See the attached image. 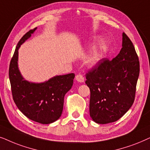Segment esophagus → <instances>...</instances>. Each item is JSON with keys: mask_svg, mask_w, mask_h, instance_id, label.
Listing matches in <instances>:
<instances>
[{"mask_svg": "<svg viewBox=\"0 0 150 150\" xmlns=\"http://www.w3.org/2000/svg\"><path fill=\"white\" fill-rule=\"evenodd\" d=\"M75 79H76V80L77 81H79V82H83V81H84V78H83V75H81V74H78V75H77L76 76H75Z\"/></svg>", "mask_w": 150, "mask_h": 150, "instance_id": "34e87169", "label": "esophagus"}]
</instances>
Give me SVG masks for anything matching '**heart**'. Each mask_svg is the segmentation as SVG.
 <instances>
[{
	"label": "heart",
	"instance_id": "b5f03b06",
	"mask_svg": "<svg viewBox=\"0 0 150 150\" xmlns=\"http://www.w3.org/2000/svg\"><path fill=\"white\" fill-rule=\"evenodd\" d=\"M97 59H98V54H97V52H94L93 53H92V54L88 57V62L90 64L94 63Z\"/></svg>",
	"mask_w": 150,
	"mask_h": 150
}]
</instances>
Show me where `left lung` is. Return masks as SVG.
Segmentation results:
<instances>
[{
	"label": "left lung",
	"mask_w": 150,
	"mask_h": 150,
	"mask_svg": "<svg viewBox=\"0 0 150 150\" xmlns=\"http://www.w3.org/2000/svg\"><path fill=\"white\" fill-rule=\"evenodd\" d=\"M122 47L115 58L101 59L86 74V83L91 91L90 115L99 124L119 120L134 101L140 64L124 32Z\"/></svg>",
	"instance_id": "8db88e82"
}]
</instances>
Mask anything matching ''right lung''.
Wrapping results in <instances>:
<instances>
[{
    "label": "right lung",
    "instance_id": "1",
    "mask_svg": "<svg viewBox=\"0 0 150 150\" xmlns=\"http://www.w3.org/2000/svg\"><path fill=\"white\" fill-rule=\"evenodd\" d=\"M35 29L29 30L18 43L10 62L9 77L13 99L18 108L31 120L49 124L60 117L64 95L73 86L75 74L59 75L41 83H30L23 78L18 68V51Z\"/></svg>",
    "mask_w": 150,
    "mask_h": 150
}]
</instances>
